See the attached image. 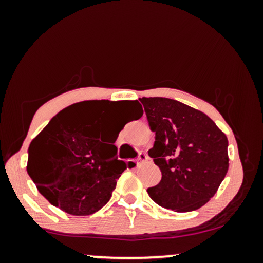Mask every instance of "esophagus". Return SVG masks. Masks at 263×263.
<instances>
[{
  "mask_svg": "<svg viewBox=\"0 0 263 263\" xmlns=\"http://www.w3.org/2000/svg\"><path fill=\"white\" fill-rule=\"evenodd\" d=\"M147 159H148V156H147L146 153H144V152H140V153H138L137 163H143V162H146Z\"/></svg>",
  "mask_w": 263,
  "mask_h": 263,
  "instance_id": "obj_1",
  "label": "esophagus"
}]
</instances>
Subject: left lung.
Masks as SVG:
<instances>
[{
	"mask_svg": "<svg viewBox=\"0 0 263 263\" xmlns=\"http://www.w3.org/2000/svg\"><path fill=\"white\" fill-rule=\"evenodd\" d=\"M155 144L148 151L162 172L147 189L153 201L178 213L214 197L229 170L228 137L209 116L173 99L142 98Z\"/></svg>",
	"mask_w": 263,
	"mask_h": 263,
	"instance_id": "8db88e82",
	"label": "left lung"
}]
</instances>
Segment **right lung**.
<instances>
[{"mask_svg": "<svg viewBox=\"0 0 263 263\" xmlns=\"http://www.w3.org/2000/svg\"><path fill=\"white\" fill-rule=\"evenodd\" d=\"M108 100L70 105L50 120L29 144L27 172L43 197L71 215H91L110 200L116 180L126 170L117 159V140L123 128L110 129V143L100 132L111 112ZM138 120L137 100L125 101Z\"/></svg>", "mask_w": 263, "mask_h": 263, "instance_id": "add662e5", "label": "right lung"}]
</instances>
